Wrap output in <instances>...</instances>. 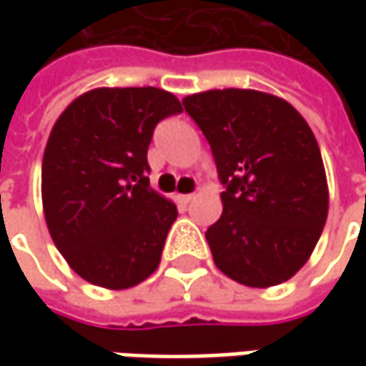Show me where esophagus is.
Returning <instances> with one entry per match:
<instances>
[{"label": "esophagus", "instance_id": "1", "mask_svg": "<svg viewBox=\"0 0 366 366\" xmlns=\"http://www.w3.org/2000/svg\"><path fill=\"white\" fill-rule=\"evenodd\" d=\"M177 202L183 205H187L189 202H193V195H191V193H187V195H177Z\"/></svg>", "mask_w": 366, "mask_h": 366}]
</instances>
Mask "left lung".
I'll list each match as a JSON object with an SVG mask.
<instances>
[{
  "label": "left lung",
  "instance_id": "obj_1",
  "mask_svg": "<svg viewBox=\"0 0 366 366\" xmlns=\"http://www.w3.org/2000/svg\"><path fill=\"white\" fill-rule=\"evenodd\" d=\"M183 106L205 134L222 216L205 238L214 262L246 287H273L312 257L328 218V179L312 128L273 93L209 89Z\"/></svg>",
  "mask_w": 366,
  "mask_h": 366
}]
</instances>
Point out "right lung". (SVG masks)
I'll return each mask as SVG.
<instances>
[{
    "label": "right lung",
    "instance_id": "right-lung-1",
    "mask_svg": "<svg viewBox=\"0 0 366 366\" xmlns=\"http://www.w3.org/2000/svg\"><path fill=\"white\" fill-rule=\"evenodd\" d=\"M183 112L159 87H97L54 122L42 157L50 238L75 273L130 289L157 271L177 205L148 183L154 126Z\"/></svg>",
    "mask_w": 366,
    "mask_h": 366
}]
</instances>
